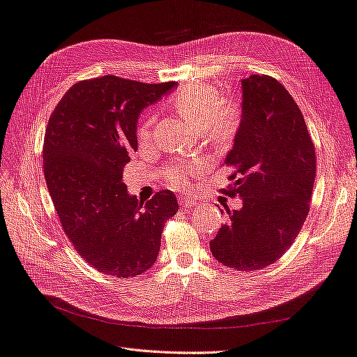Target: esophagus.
Listing matches in <instances>:
<instances>
[{"mask_svg": "<svg viewBox=\"0 0 357 357\" xmlns=\"http://www.w3.org/2000/svg\"><path fill=\"white\" fill-rule=\"evenodd\" d=\"M199 202L192 197H180V206L181 207H197Z\"/></svg>", "mask_w": 357, "mask_h": 357, "instance_id": "1", "label": "esophagus"}]
</instances>
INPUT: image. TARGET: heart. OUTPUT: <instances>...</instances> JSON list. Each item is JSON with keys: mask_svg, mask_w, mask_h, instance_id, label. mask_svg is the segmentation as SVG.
I'll return each instance as SVG.
<instances>
[{"mask_svg": "<svg viewBox=\"0 0 357 357\" xmlns=\"http://www.w3.org/2000/svg\"><path fill=\"white\" fill-rule=\"evenodd\" d=\"M172 107L192 129L206 132L218 141H228L240 124V109L234 103H222L219 91L208 84H189L174 96ZM155 117L144 119L138 129L142 142L151 139ZM194 167L174 165L167 171V177L174 186H183Z\"/></svg>", "mask_w": 357, "mask_h": 357, "instance_id": "heart-1", "label": "heart"}]
</instances>
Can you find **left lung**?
<instances>
[{
	"mask_svg": "<svg viewBox=\"0 0 357 357\" xmlns=\"http://www.w3.org/2000/svg\"><path fill=\"white\" fill-rule=\"evenodd\" d=\"M224 165L228 195L243 207L210 242L220 264L259 271L273 264L301 233L315 181V150L303 115L281 82L267 75L242 79V119Z\"/></svg>",
	"mask_w": 357,
	"mask_h": 357,
	"instance_id": "obj_1",
	"label": "left lung"
}]
</instances>
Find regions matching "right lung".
Returning <instances> with one entry per match:
<instances>
[{
	"instance_id": "obj_1",
	"label": "right lung",
	"mask_w": 357,
	"mask_h": 357,
	"mask_svg": "<svg viewBox=\"0 0 357 357\" xmlns=\"http://www.w3.org/2000/svg\"><path fill=\"white\" fill-rule=\"evenodd\" d=\"M176 86L112 75L81 81L47 123L43 171L56 215L76 252L102 273L130 278L149 271L163 225L178 211L171 190L144 202L123 181L138 149L139 114Z\"/></svg>"
}]
</instances>
